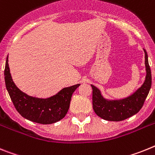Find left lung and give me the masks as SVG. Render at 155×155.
Masks as SVG:
<instances>
[{"mask_svg": "<svg viewBox=\"0 0 155 155\" xmlns=\"http://www.w3.org/2000/svg\"><path fill=\"white\" fill-rule=\"evenodd\" d=\"M146 78L142 86L134 94L122 100L108 101L101 95L96 87L93 89V108L99 117L107 121H122L137 114L144 104L151 87V72L148 63L147 53L144 49Z\"/></svg>", "mask_w": 155, "mask_h": 155, "instance_id": "1", "label": "left lung"}]
</instances>
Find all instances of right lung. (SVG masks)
Segmentation results:
<instances>
[{"label":"right lung","instance_id":"1","mask_svg":"<svg viewBox=\"0 0 155 155\" xmlns=\"http://www.w3.org/2000/svg\"><path fill=\"white\" fill-rule=\"evenodd\" d=\"M7 91L15 109L23 118L40 124H51L65 116L69 108L73 92L80 84L63 88L51 97L37 98L27 95L16 87L11 76L7 57L5 68Z\"/></svg>","mask_w":155,"mask_h":155}]
</instances>
